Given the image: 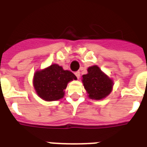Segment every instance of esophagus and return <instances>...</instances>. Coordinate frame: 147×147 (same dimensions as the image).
<instances>
[{"label":"esophagus","mask_w":147,"mask_h":147,"mask_svg":"<svg viewBox=\"0 0 147 147\" xmlns=\"http://www.w3.org/2000/svg\"><path fill=\"white\" fill-rule=\"evenodd\" d=\"M75 75H76V76L78 78H80V71H76V72H75Z\"/></svg>","instance_id":"34e87169"}]
</instances>
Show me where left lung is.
Returning <instances> with one entry per match:
<instances>
[{"instance_id": "obj_1", "label": "left lung", "mask_w": 147, "mask_h": 147, "mask_svg": "<svg viewBox=\"0 0 147 147\" xmlns=\"http://www.w3.org/2000/svg\"><path fill=\"white\" fill-rule=\"evenodd\" d=\"M83 85L91 99L100 100L111 92L113 81L105 75L98 65L88 69V73L82 76Z\"/></svg>"}]
</instances>
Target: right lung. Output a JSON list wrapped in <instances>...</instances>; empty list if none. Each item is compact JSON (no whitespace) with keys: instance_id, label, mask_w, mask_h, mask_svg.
Here are the masks:
<instances>
[{"instance_id":"1","label":"right lung","mask_w":147,"mask_h":147,"mask_svg":"<svg viewBox=\"0 0 147 147\" xmlns=\"http://www.w3.org/2000/svg\"><path fill=\"white\" fill-rule=\"evenodd\" d=\"M77 78L71 71L64 70L57 64L36 71L33 76V86L40 96L47 101L59 100L64 97V90L69 82Z\"/></svg>"}]
</instances>
